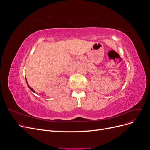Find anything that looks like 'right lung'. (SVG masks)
<instances>
[{"mask_svg": "<svg viewBox=\"0 0 150 150\" xmlns=\"http://www.w3.org/2000/svg\"><path fill=\"white\" fill-rule=\"evenodd\" d=\"M26 82H27V80H26ZM27 84H28V83H27ZM28 87L29 88V89H30V90L32 91H33V92H34V91L33 90V88H31L30 87V86H29L28 85Z\"/></svg>", "mask_w": 150, "mask_h": 150, "instance_id": "add662e5", "label": "right lung"}]
</instances>
